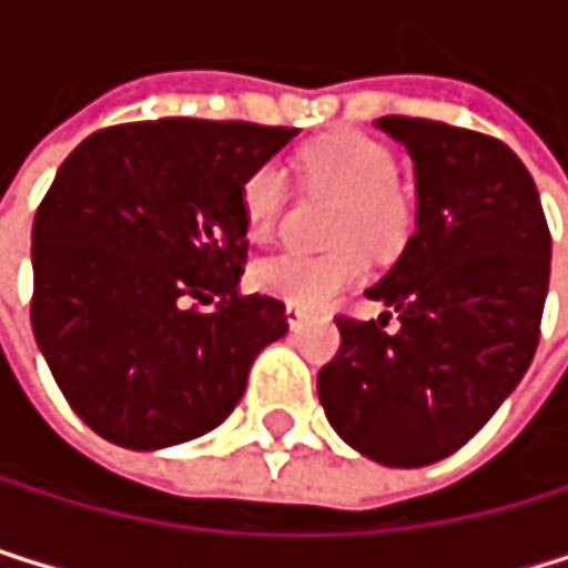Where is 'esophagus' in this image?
I'll use <instances>...</instances> for the list:
<instances>
[{
    "instance_id": "obj_1",
    "label": "esophagus",
    "mask_w": 568,
    "mask_h": 568,
    "mask_svg": "<svg viewBox=\"0 0 568 568\" xmlns=\"http://www.w3.org/2000/svg\"><path fill=\"white\" fill-rule=\"evenodd\" d=\"M286 320H290V326H300V323H303V310L290 303V306H286Z\"/></svg>"
}]
</instances>
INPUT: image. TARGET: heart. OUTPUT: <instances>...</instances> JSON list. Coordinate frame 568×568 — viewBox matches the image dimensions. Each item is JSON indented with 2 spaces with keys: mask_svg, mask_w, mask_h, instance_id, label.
<instances>
[{
  "mask_svg": "<svg viewBox=\"0 0 568 568\" xmlns=\"http://www.w3.org/2000/svg\"><path fill=\"white\" fill-rule=\"evenodd\" d=\"M300 180L310 190L341 193L331 221V252H278L252 268V282L293 306L313 310L341 296L364 278L371 255H392L412 227V197L395 180V152L361 132H334L310 142L296 156ZM286 211V176L278 166L262 163L242 183V214L252 242H265Z\"/></svg>",
  "mask_w": 568,
  "mask_h": 568,
  "instance_id": "obj_1",
  "label": "heart"
}]
</instances>
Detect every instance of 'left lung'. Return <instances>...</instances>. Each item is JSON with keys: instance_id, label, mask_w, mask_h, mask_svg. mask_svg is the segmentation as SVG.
Wrapping results in <instances>:
<instances>
[{"instance_id": "1", "label": "left lung", "mask_w": 568, "mask_h": 568, "mask_svg": "<svg viewBox=\"0 0 568 568\" xmlns=\"http://www.w3.org/2000/svg\"><path fill=\"white\" fill-rule=\"evenodd\" d=\"M378 129L416 163V234L367 290L388 310L337 316L341 351L316 392L354 449L426 467L460 449L528 371L552 234L531 173L500 139L408 115Z\"/></svg>"}]
</instances>
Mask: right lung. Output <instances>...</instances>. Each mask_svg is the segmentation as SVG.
I'll use <instances>...</instances> for the list:
<instances>
[{
  "label": "right lung",
  "instance_id": "1",
  "mask_svg": "<svg viewBox=\"0 0 568 568\" xmlns=\"http://www.w3.org/2000/svg\"><path fill=\"white\" fill-rule=\"evenodd\" d=\"M286 125L160 119L88 135L33 221L30 320L53 378L108 443L160 449L221 426L286 303L242 293L245 176Z\"/></svg>",
  "mask_w": 568,
  "mask_h": 568
}]
</instances>
